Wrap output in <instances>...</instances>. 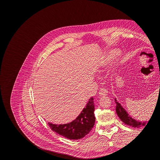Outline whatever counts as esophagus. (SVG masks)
<instances>
[{
    "label": "esophagus",
    "instance_id": "34e87169",
    "mask_svg": "<svg viewBox=\"0 0 160 160\" xmlns=\"http://www.w3.org/2000/svg\"><path fill=\"white\" fill-rule=\"evenodd\" d=\"M108 91L105 88H101L99 89V96L101 97H104V96H106L108 95Z\"/></svg>",
    "mask_w": 160,
    "mask_h": 160
}]
</instances>
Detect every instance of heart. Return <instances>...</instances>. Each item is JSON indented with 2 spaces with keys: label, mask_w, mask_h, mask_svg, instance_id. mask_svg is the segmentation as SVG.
<instances>
[{
  "label": "heart",
  "mask_w": 160,
  "mask_h": 160,
  "mask_svg": "<svg viewBox=\"0 0 160 160\" xmlns=\"http://www.w3.org/2000/svg\"><path fill=\"white\" fill-rule=\"evenodd\" d=\"M118 52H117V51H115V52H113V55H118ZM112 57H113V56H111V57H109V59H111V58H113Z\"/></svg>",
  "instance_id": "1"
}]
</instances>
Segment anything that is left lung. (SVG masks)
Wrapping results in <instances>:
<instances>
[{
  "mask_svg": "<svg viewBox=\"0 0 160 160\" xmlns=\"http://www.w3.org/2000/svg\"><path fill=\"white\" fill-rule=\"evenodd\" d=\"M115 101L116 103V113H117L118 115L119 116V119L122 120L125 124H127L129 125V126H132L133 128H140L142 126H145V125L146 126V122H137L136 120L132 119L130 116L128 115L126 111H125V110L122 108V106L120 105V103L118 102L116 99H115Z\"/></svg>",
  "mask_w": 160,
  "mask_h": 160,
  "instance_id": "left-lung-1",
  "label": "left lung"
}]
</instances>
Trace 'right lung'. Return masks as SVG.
Instances as JSON below:
<instances>
[{"instance_id": "obj_1", "label": "right lung", "mask_w": 160, "mask_h": 160, "mask_svg": "<svg viewBox=\"0 0 160 160\" xmlns=\"http://www.w3.org/2000/svg\"><path fill=\"white\" fill-rule=\"evenodd\" d=\"M93 98H91L86 107L80 115L72 122L55 125L48 123L50 128L57 133L69 139H79L88 135L93 128L95 122L94 116Z\"/></svg>"}]
</instances>
